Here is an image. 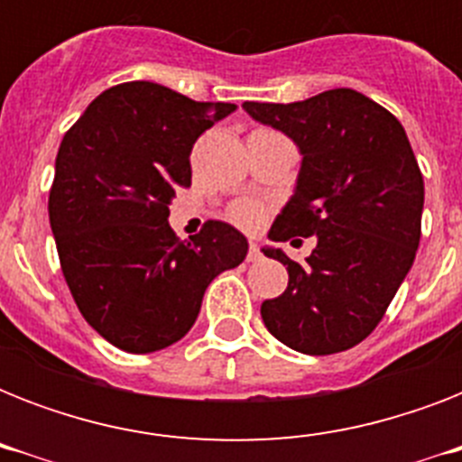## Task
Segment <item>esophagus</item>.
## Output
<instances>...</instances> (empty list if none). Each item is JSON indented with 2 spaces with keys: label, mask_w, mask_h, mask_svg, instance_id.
<instances>
[{
  "label": "esophagus",
  "mask_w": 462,
  "mask_h": 462,
  "mask_svg": "<svg viewBox=\"0 0 462 462\" xmlns=\"http://www.w3.org/2000/svg\"><path fill=\"white\" fill-rule=\"evenodd\" d=\"M246 259H249V261H261V259H263V254H261V245L252 242V246H249V254H246Z\"/></svg>",
  "instance_id": "esophagus-1"
}]
</instances>
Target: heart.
I'll return each mask as SVG.
<instances>
[{
    "instance_id": "b5f03b06",
    "label": "heart",
    "mask_w": 462,
    "mask_h": 462,
    "mask_svg": "<svg viewBox=\"0 0 462 462\" xmlns=\"http://www.w3.org/2000/svg\"><path fill=\"white\" fill-rule=\"evenodd\" d=\"M230 217L239 227H245V230H256L266 220V210H263L259 201H239L232 206Z\"/></svg>"
}]
</instances>
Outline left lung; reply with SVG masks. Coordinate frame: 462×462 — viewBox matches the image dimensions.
Segmentation results:
<instances>
[{
    "label": "left lung",
    "instance_id": "1",
    "mask_svg": "<svg viewBox=\"0 0 462 462\" xmlns=\"http://www.w3.org/2000/svg\"><path fill=\"white\" fill-rule=\"evenodd\" d=\"M249 117L282 132L302 155L295 191L268 239L316 235L288 266V290L261 304V319L282 345L333 355L362 343L386 314L412 268L422 230L424 180L398 119L352 88L300 103H245Z\"/></svg>",
    "mask_w": 462,
    "mask_h": 462
}]
</instances>
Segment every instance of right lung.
<instances>
[{"label": "right lung", "mask_w": 462, "mask_h": 462, "mask_svg": "<svg viewBox=\"0 0 462 462\" xmlns=\"http://www.w3.org/2000/svg\"><path fill=\"white\" fill-rule=\"evenodd\" d=\"M235 110L129 81L100 93L61 141L47 206L61 273L83 319L119 350L181 340L210 281L249 252L220 220L191 242L167 223L174 191L191 184L196 139Z\"/></svg>", "instance_id": "right-lung-1"}]
</instances>
